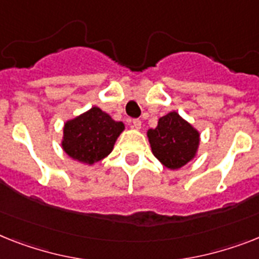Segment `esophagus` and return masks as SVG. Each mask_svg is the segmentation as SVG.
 I'll return each instance as SVG.
<instances>
[{"mask_svg":"<svg viewBox=\"0 0 259 259\" xmlns=\"http://www.w3.org/2000/svg\"><path fill=\"white\" fill-rule=\"evenodd\" d=\"M132 127H134L135 130H140V128H142V121L139 120V119H134V120H132Z\"/></svg>","mask_w":259,"mask_h":259,"instance_id":"34e87169","label":"esophagus"}]
</instances>
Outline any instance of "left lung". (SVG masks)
<instances>
[{"label": "left lung", "instance_id": "left-lung-1", "mask_svg": "<svg viewBox=\"0 0 259 259\" xmlns=\"http://www.w3.org/2000/svg\"><path fill=\"white\" fill-rule=\"evenodd\" d=\"M152 153L169 169H179L194 159L200 134L176 111L160 117L157 127L147 132Z\"/></svg>", "mask_w": 259, "mask_h": 259}]
</instances>
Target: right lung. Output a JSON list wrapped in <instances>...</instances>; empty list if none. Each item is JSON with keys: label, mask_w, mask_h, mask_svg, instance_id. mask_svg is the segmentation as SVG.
<instances>
[{"label": "right lung", "mask_w": 259, "mask_h": 259, "mask_svg": "<svg viewBox=\"0 0 259 259\" xmlns=\"http://www.w3.org/2000/svg\"><path fill=\"white\" fill-rule=\"evenodd\" d=\"M123 130L121 121H115L99 107H93L66 121L62 148L71 159L93 165L110 155Z\"/></svg>", "instance_id": "right-lung-1"}]
</instances>
